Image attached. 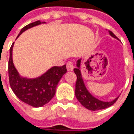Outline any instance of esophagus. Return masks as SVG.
I'll use <instances>...</instances> for the list:
<instances>
[{
	"mask_svg": "<svg viewBox=\"0 0 134 134\" xmlns=\"http://www.w3.org/2000/svg\"><path fill=\"white\" fill-rule=\"evenodd\" d=\"M67 69L68 71H72L74 70V64L72 62H68L67 64Z\"/></svg>",
	"mask_w": 134,
	"mask_h": 134,
	"instance_id": "34e87169",
	"label": "esophagus"
}]
</instances>
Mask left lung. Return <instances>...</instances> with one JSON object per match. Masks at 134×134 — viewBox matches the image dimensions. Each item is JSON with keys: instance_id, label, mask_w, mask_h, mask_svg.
I'll return each instance as SVG.
<instances>
[{"instance_id": "obj_1", "label": "left lung", "mask_w": 134, "mask_h": 134, "mask_svg": "<svg viewBox=\"0 0 134 134\" xmlns=\"http://www.w3.org/2000/svg\"><path fill=\"white\" fill-rule=\"evenodd\" d=\"M110 35L118 40V38L114 34L113 32L109 31ZM81 61L82 58H80L77 60V67L74 69V73L77 75V82H76V87H75V96L77 99L78 100L80 103H81L84 107L90 110H103L105 108H107L113 105L117 100L118 97L115 99L110 100V101H103L101 100H99L96 97H94L91 92L88 91L84 80L83 79L81 70H80V66H81Z\"/></svg>"}]
</instances>
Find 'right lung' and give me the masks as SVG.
I'll return each mask as SVG.
<instances>
[{"label":"right lung","instance_id":"right-lung-1","mask_svg":"<svg viewBox=\"0 0 134 134\" xmlns=\"http://www.w3.org/2000/svg\"><path fill=\"white\" fill-rule=\"evenodd\" d=\"M46 24L41 20L35 21L25 26L20 31L19 36L25 31L33 27ZM10 49L8 62V74L10 85L13 92L19 99L34 107H41L47 104L54 97L57 86L64 74L67 73L66 65L62 67H52L39 77L28 78L21 76L13 62V47Z\"/></svg>","mask_w":134,"mask_h":134}]
</instances>
